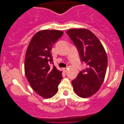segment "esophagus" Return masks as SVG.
Returning a JSON list of instances; mask_svg holds the SVG:
<instances>
[{
    "label": "esophagus",
    "instance_id": "obj_1",
    "mask_svg": "<svg viewBox=\"0 0 124 124\" xmlns=\"http://www.w3.org/2000/svg\"><path fill=\"white\" fill-rule=\"evenodd\" d=\"M67 70H68V68H63V71H64V72H67Z\"/></svg>",
    "mask_w": 124,
    "mask_h": 124
}]
</instances>
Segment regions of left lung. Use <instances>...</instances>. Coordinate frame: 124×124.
Instances as JSON below:
<instances>
[{"instance_id":"obj_1","label":"left lung","mask_w":124,"mask_h":124,"mask_svg":"<svg viewBox=\"0 0 124 124\" xmlns=\"http://www.w3.org/2000/svg\"><path fill=\"white\" fill-rule=\"evenodd\" d=\"M77 47L82 62L86 65L72 81L76 94L86 98L99 90L104 80L107 56L102 44L94 33L86 29H70L67 31Z\"/></svg>"}]
</instances>
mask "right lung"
<instances>
[{"mask_svg": "<svg viewBox=\"0 0 124 124\" xmlns=\"http://www.w3.org/2000/svg\"><path fill=\"white\" fill-rule=\"evenodd\" d=\"M64 32L57 30L39 31L30 40L25 59V73L30 86L39 95L45 99L52 98L58 91V85L62 78V72L53 63L52 46Z\"/></svg>", "mask_w": 124, "mask_h": 124, "instance_id": "add662e5", "label": "right lung"}]
</instances>
